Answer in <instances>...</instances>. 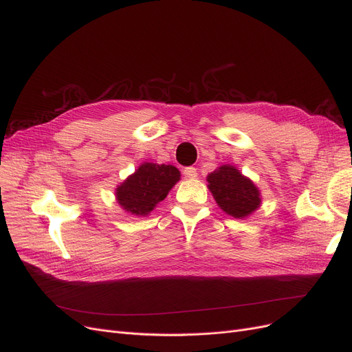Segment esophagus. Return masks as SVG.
Segmentation results:
<instances>
[{"mask_svg": "<svg viewBox=\"0 0 352 352\" xmlns=\"http://www.w3.org/2000/svg\"><path fill=\"white\" fill-rule=\"evenodd\" d=\"M184 175L187 177V178H196L197 177V169L195 168V166H187V168H184Z\"/></svg>", "mask_w": 352, "mask_h": 352, "instance_id": "obj_1", "label": "esophagus"}]
</instances>
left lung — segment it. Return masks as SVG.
I'll return each mask as SVG.
<instances>
[{"label":"left lung","instance_id":"1","mask_svg":"<svg viewBox=\"0 0 352 352\" xmlns=\"http://www.w3.org/2000/svg\"><path fill=\"white\" fill-rule=\"evenodd\" d=\"M208 181L219 208L234 218H245L260 205L257 187L231 165H223L209 174Z\"/></svg>","mask_w":352,"mask_h":352}]
</instances>
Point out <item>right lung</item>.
Masks as SVG:
<instances>
[{"instance_id": "1", "label": "right lung", "mask_w": 352, "mask_h": 352, "mask_svg": "<svg viewBox=\"0 0 352 352\" xmlns=\"http://www.w3.org/2000/svg\"><path fill=\"white\" fill-rule=\"evenodd\" d=\"M178 179L175 166L144 162L117 188V200L124 210L144 217L166 197Z\"/></svg>"}]
</instances>
